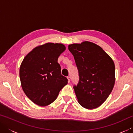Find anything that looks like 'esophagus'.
I'll use <instances>...</instances> for the list:
<instances>
[{
    "instance_id": "obj_1",
    "label": "esophagus",
    "mask_w": 133,
    "mask_h": 133,
    "mask_svg": "<svg viewBox=\"0 0 133 133\" xmlns=\"http://www.w3.org/2000/svg\"><path fill=\"white\" fill-rule=\"evenodd\" d=\"M67 79H68V82L69 83L70 82V79H71V77H70V76H68V77H67Z\"/></svg>"
}]
</instances>
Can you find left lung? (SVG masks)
<instances>
[{
    "label": "left lung",
    "mask_w": 133,
    "mask_h": 133,
    "mask_svg": "<svg viewBox=\"0 0 133 133\" xmlns=\"http://www.w3.org/2000/svg\"><path fill=\"white\" fill-rule=\"evenodd\" d=\"M75 58L79 80L73 86L78 102L85 109L100 106L111 93L115 83V65L104 50L85 41L69 45Z\"/></svg>",
    "instance_id": "8db88e82"
}]
</instances>
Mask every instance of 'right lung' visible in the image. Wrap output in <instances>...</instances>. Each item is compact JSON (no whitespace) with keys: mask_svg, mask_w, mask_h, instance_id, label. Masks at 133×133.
I'll return each mask as SVG.
<instances>
[{"mask_svg":"<svg viewBox=\"0 0 133 133\" xmlns=\"http://www.w3.org/2000/svg\"><path fill=\"white\" fill-rule=\"evenodd\" d=\"M66 50L62 43H47L29 52L22 61L19 76L26 96L39 106L50 104L68 80L61 75L57 59Z\"/></svg>","mask_w":133,"mask_h":133,"instance_id":"right-lung-1","label":"right lung"}]
</instances>
